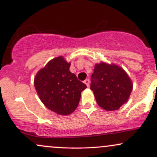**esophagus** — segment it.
<instances>
[{"label": "esophagus", "instance_id": "obj_1", "mask_svg": "<svg viewBox=\"0 0 157 157\" xmlns=\"http://www.w3.org/2000/svg\"><path fill=\"white\" fill-rule=\"evenodd\" d=\"M89 82H90V81H89V79H86V80H84V83L86 84V86H88V87H89Z\"/></svg>", "mask_w": 157, "mask_h": 157}]
</instances>
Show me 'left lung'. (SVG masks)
I'll use <instances>...</instances> for the list:
<instances>
[{
	"mask_svg": "<svg viewBox=\"0 0 157 157\" xmlns=\"http://www.w3.org/2000/svg\"><path fill=\"white\" fill-rule=\"evenodd\" d=\"M132 82L123 69L116 65H95L91 86L97 102L106 111L120 109L128 100Z\"/></svg>",
	"mask_w": 157,
	"mask_h": 157,
	"instance_id": "obj_1",
	"label": "left lung"
}]
</instances>
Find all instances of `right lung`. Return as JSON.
<instances>
[{
    "label": "right lung",
    "instance_id": "right-lung-1",
    "mask_svg": "<svg viewBox=\"0 0 157 157\" xmlns=\"http://www.w3.org/2000/svg\"><path fill=\"white\" fill-rule=\"evenodd\" d=\"M70 63L57 57L37 72L35 87L40 99L48 109L60 115L75 111L81 92L87 88L69 71Z\"/></svg>",
    "mask_w": 157,
    "mask_h": 157
}]
</instances>
